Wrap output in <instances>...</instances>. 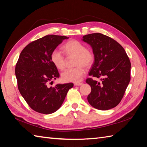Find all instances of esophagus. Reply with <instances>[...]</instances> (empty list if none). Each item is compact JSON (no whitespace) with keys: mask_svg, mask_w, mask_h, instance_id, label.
<instances>
[{"mask_svg":"<svg viewBox=\"0 0 147 147\" xmlns=\"http://www.w3.org/2000/svg\"><path fill=\"white\" fill-rule=\"evenodd\" d=\"M74 86H81V85L83 84L82 83H75L74 84Z\"/></svg>","mask_w":147,"mask_h":147,"instance_id":"esophagus-1","label":"esophagus"}]
</instances>
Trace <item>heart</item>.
Here are the masks:
<instances>
[{
	"instance_id": "1",
	"label": "heart",
	"mask_w": 147,
	"mask_h": 147,
	"mask_svg": "<svg viewBox=\"0 0 147 147\" xmlns=\"http://www.w3.org/2000/svg\"><path fill=\"white\" fill-rule=\"evenodd\" d=\"M64 52L68 57L76 56L74 64L77 66L69 68L61 74V78L64 82L78 83L85 74L84 66L88 67L93 64L94 54L90 49L86 48L83 43L77 40H71L63 47ZM51 60L57 69L63 70L65 68L66 60L61 51L54 49L51 54Z\"/></svg>"
}]
</instances>
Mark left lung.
Returning <instances> with one entry per match:
<instances>
[{"instance_id": "left-lung-1", "label": "left lung", "mask_w": 147, "mask_h": 147, "mask_svg": "<svg viewBox=\"0 0 147 147\" xmlns=\"http://www.w3.org/2000/svg\"><path fill=\"white\" fill-rule=\"evenodd\" d=\"M89 44L94 56L89 75L101 81L88 78L91 91L88 96L89 103L98 110H110L120 103L130 81L131 63L123 47L111 37L101 33L83 37Z\"/></svg>"}]
</instances>
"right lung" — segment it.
Returning <instances> with one entry per match:
<instances>
[{
	"mask_svg": "<svg viewBox=\"0 0 147 147\" xmlns=\"http://www.w3.org/2000/svg\"><path fill=\"white\" fill-rule=\"evenodd\" d=\"M68 38L47 35L29 43L20 54L15 69L18 89L35 111L42 114L56 111L62 105L67 91L73 87V83L48 87L50 81L59 77L57 69L51 60V54L63 40Z\"/></svg>",
	"mask_w": 147,
	"mask_h": 147,
	"instance_id": "right-lung-1",
	"label": "right lung"
}]
</instances>
